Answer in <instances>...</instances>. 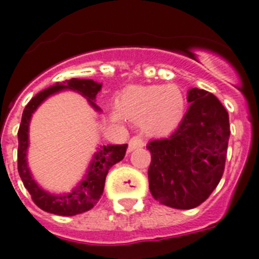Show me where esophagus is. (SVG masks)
<instances>
[{
	"label": "esophagus",
	"instance_id": "1",
	"mask_svg": "<svg viewBox=\"0 0 259 259\" xmlns=\"http://www.w3.org/2000/svg\"><path fill=\"white\" fill-rule=\"evenodd\" d=\"M143 146H144L143 138L139 137V135H134L133 138H130L129 143H127V151L132 152V151H134L135 148H141V147Z\"/></svg>",
	"mask_w": 259,
	"mask_h": 259
}]
</instances>
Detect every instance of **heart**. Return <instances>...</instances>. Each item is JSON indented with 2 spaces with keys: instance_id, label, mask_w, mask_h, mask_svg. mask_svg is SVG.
Here are the masks:
<instances>
[{
  "instance_id": "1",
  "label": "heart",
  "mask_w": 259,
  "mask_h": 259,
  "mask_svg": "<svg viewBox=\"0 0 259 259\" xmlns=\"http://www.w3.org/2000/svg\"><path fill=\"white\" fill-rule=\"evenodd\" d=\"M117 106L130 120H142L146 132L165 134L181 124L186 99L177 85L130 86L120 95Z\"/></svg>"
}]
</instances>
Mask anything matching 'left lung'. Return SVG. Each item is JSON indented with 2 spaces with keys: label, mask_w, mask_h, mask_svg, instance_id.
<instances>
[{
  "label": "left lung",
  "mask_w": 259,
  "mask_h": 259,
  "mask_svg": "<svg viewBox=\"0 0 259 259\" xmlns=\"http://www.w3.org/2000/svg\"><path fill=\"white\" fill-rule=\"evenodd\" d=\"M187 101L178 129L147 144L151 193L176 209L196 208L210 196L225 171L230 138L228 112L211 93L193 88Z\"/></svg>",
  "instance_id": "1"
}]
</instances>
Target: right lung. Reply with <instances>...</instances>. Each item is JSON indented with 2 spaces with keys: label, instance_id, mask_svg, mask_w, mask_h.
<instances>
[{
  "label": "right lung",
  "instance_id": "1",
  "mask_svg": "<svg viewBox=\"0 0 259 259\" xmlns=\"http://www.w3.org/2000/svg\"><path fill=\"white\" fill-rule=\"evenodd\" d=\"M101 83L94 82L93 80H80V78H71L66 80L63 83H55L48 89L39 92L38 94L32 98L29 103L25 106L23 111L22 122H20L19 130H18V171L23 181V185L27 188L34 204L42 210L49 213L58 214V215H76L83 211L90 210L94 208V205L99 201L101 196L103 195L104 182H106L107 173L109 167L117 164L124 158L126 152L127 144H116V146H103L97 152L89 171L86 174L85 179L81 182L77 187L74 188L71 193L67 195H50L46 191L41 190L32 178L29 169L27 166V148H28V126L31 121L32 113L36 111L37 107L45 101L46 98L50 97L54 93L60 92L63 89H71L74 92L80 93L81 95L89 101V103L95 109L99 107L94 103L95 97L98 92L101 90Z\"/></svg>",
  "mask_w": 259,
  "mask_h": 259
}]
</instances>
